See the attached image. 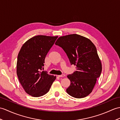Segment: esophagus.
Segmentation results:
<instances>
[{"mask_svg":"<svg viewBox=\"0 0 120 120\" xmlns=\"http://www.w3.org/2000/svg\"><path fill=\"white\" fill-rule=\"evenodd\" d=\"M59 77H64L65 76V75L64 74H62V75H58V76Z\"/></svg>","mask_w":120,"mask_h":120,"instance_id":"1","label":"esophagus"}]
</instances>
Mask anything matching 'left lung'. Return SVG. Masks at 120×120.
Listing matches in <instances>:
<instances>
[{"label": "left lung", "instance_id": "8db88e82", "mask_svg": "<svg viewBox=\"0 0 120 120\" xmlns=\"http://www.w3.org/2000/svg\"><path fill=\"white\" fill-rule=\"evenodd\" d=\"M66 52L76 71L68 75L71 84L66 92L71 97L82 98L93 90L102 71V63L94 44L84 36L70 34L60 37L55 43Z\"/></svg>", "mask_w": 120, "mask_h": 120}]
</instances>
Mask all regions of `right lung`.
Returning <instances> with one entry per match:
<instances>
[{
    "label": "right lung",
    "instance_id": "add662e5",
    "mask_svg": "<svg viewBox=\"0 0 120 120\" xmlns=\"http://www.w3.org/2000/svg\"><path fill=\"white\" fill-rule=\"evenodd\" d=\"M58 36L38 35L27 40L19 52L17 75L25 91L34 97L43 96L49 90L56 77L41 71L46 56Z\"/></svg>",
    "mask_w": 120,
    "mask_h": 120
}]
</instances>
